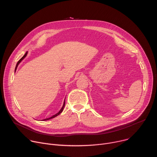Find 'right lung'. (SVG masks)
<instances>
[{
  "instance_id": "add662e5",
  "label": "right lung",
  "mask_w": 157,
  "mask_h": 157,
  "mask_svg": "<svg viewBox=\"0 0 157 157\" xmlns=\"http://www.w3.org/2000/svg\"><path fill=\"white\" fill-rule=\"evenodd\" d=\"M27 52H26V53L24 55V56L22 57L18 62H17V65H16V67H15V70H17V66H18V65L19 64V63L23 60V59L27 56ZM64 105H65V100H64V103H63V107H61V109H60V110L58 112V113H57V114H55V115H53V116H52L51 117H50V118H47V119H43V121H48V120H50V119H53V118H54V117H56V116H58L59 114H60L61 113H62V111H63V109H64Z\"/></svg>"
}]
</instances>
